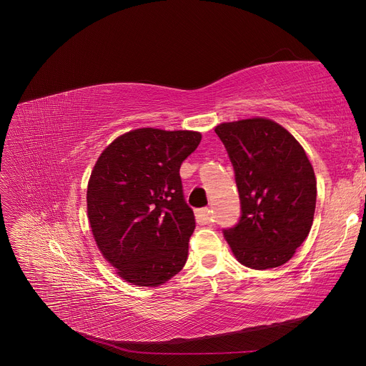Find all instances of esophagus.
I'll use <instances>...</instances> for the list:
<instances>
[{"mask_svg":"<svg viewBox=\"0 0 366 366\" xmlns=\"http://www.w3.org/2000/svg\"><path fill=\"white\" fill-rule=\"evenodd\" d=\"M210 213H212L210 208H199V210L195 212V216H197V219H198L199 223H208V222L212 220Z\"/></svg>","mask_w":366,"mask_h":366,"instance_id":"34e87169","label":"esophagus"}]
</instances>
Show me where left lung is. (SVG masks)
I'll use <instances>...</instances> for the list:
<instances>
[{
	"label": "left lung",
	"mask_w": 366,
	"mask_h": 366,
	"mask_svg": "<svg viewBox=\"0 0 366 366\" xmlns=\"http://www.w3.org/2000/svg\"><path fill=\"white\" fill-rule=\"evenodd\" d=\"M235 171L241 219L223 232L241 265L286 264L310 234L316 210L315 169L300 142L267 117L223 122L214 128Z\"/></svg>",
	"instance_id": "left-lung-1"
}]
</instances>
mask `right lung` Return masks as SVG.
Listing matches in <instances>:
<instances>
[{"label":"right lung","instance_id":"add662e5","mask_svg":"<svg viewBox=\"0 0 366 366\" xmlns=\"http://www.w3.org/2000/svg\"><path fill=\"white\" fill-rule=\"evenodd\" d=\"M201 138L198 131L132 129L94 165L86 192L91 231L104 259L134 286H161L186 264L195 216L179 171Z\"/></svg>","mask_w":366,"mask_h":366}]
</instances>
